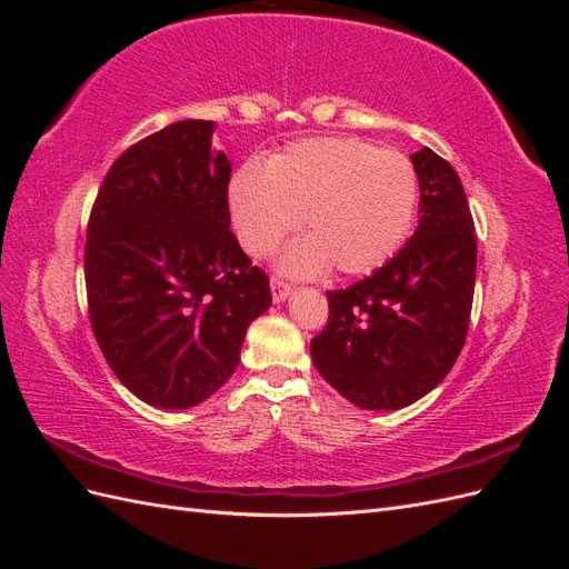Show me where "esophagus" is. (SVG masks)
I'll list each match as a JSON object with an SVG mask.
<instances>
[{"label":"esophagus","instance_id":"obj_1","mask_svg":"<svg viewBox=\"0 0 569 569\" xmlns=\"http://www.w3.org/2000/svg\"><path fill=\"white\" fill-rule=\"evenodd\" d=\"M270 289H272V299L274 301H284L289 297L291 284L287 280L278 278V274H272V278H270Z\"/></svg>","mask_w":569,"mask_h":569}]
</instances>
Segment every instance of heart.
Here are the masks:
<instances>
[{"label":"heart","instance_id":"obj_1","mask_svg":"<svg viewBox=\"0 0 569 569\" xmlns=\"http://www.w3.org/2000/svg\"><path fill=\"white\" fill-rule=\"evenodd\" d=\"M418 199V170L406 153L358 137L291 142L266 168L244 163L228 189L234 234L251 256H268L303 218L308 239L284 256V268L311 274L332 266L347 278L391 261Z\"/></svg>","mask_w":569,"mask_h":569}]
</instances>
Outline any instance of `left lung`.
<instances>
[{"label": "left lung", "mask_w": 569, "mask_h": 569, "mask_svg": "<svg viewBox=\"0 0 569 569\" xmlns=\"http://www.w3.org/2000/svg\"><path fill=\"white\" fill-rule=\"evenodd\" d=\"M420 226L387 266L327 291L330 318L313 337L322 380L366 410H396L432 391L470 327L477 237L453 166L429 147L412 153Z\"/></svg>", "instance_id": "1"}]
</instances>
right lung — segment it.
I'll use <instances>...</instances> for the list:
<instances>
[{"label": "right lung", "instance_id": "obj_1", "mask_svg": "<svg viewBox=\"0 0 569 569\" xmlns=\"http://www.w3.org/2000/svg\"><path fill=\"white\" fill-rule=\"evenodd\" d=\"M213 120H178L126 149L99 187L84 244L92 332L137 399L189 408L226 385L268 274L230 230L232 166Z\"/></svg>", "mask_w": 569, "mask_h": 569}]
</instances>
